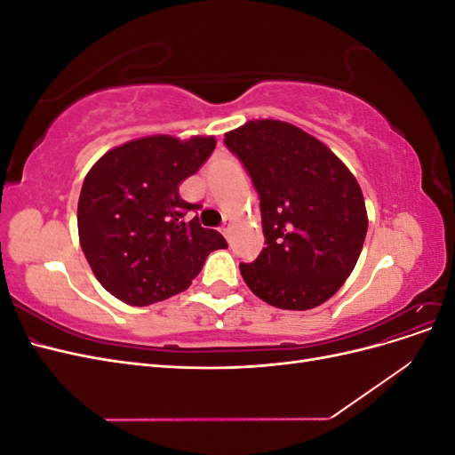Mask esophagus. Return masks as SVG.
Returning a JSON list of instances; mask_svg holds the SVG:
<instances>
[{"mask_svg": "<svg viewBox=\"0 0 455 455\" xmlns=\"http://www.w3.org/2000/svg\"><path fill=\"white\" fill-rule=\"evenodd\" d=\"M229 228H231V222H229L228 218H226V220H224V224H222V228H220V231H222L224 235L228 237V235H229Z\"/></svg>", "mask_w": 455, "mask_h": 455, "instance_id": "obj_1", "label": "esophagus"}]
</instances>
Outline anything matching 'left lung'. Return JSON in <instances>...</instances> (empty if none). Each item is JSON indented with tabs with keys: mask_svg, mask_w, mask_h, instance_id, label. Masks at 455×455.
<instances>
[{
	"mask_svg": "<svg viewBox=\"0 0 455 455\" xmlns=\"http://www.w3.org/2000/svg\"><path fill=\"white\" fill-rule=\"evenodd\" d=\"M258 191L266 249L241 275L279 309L324 304L361 256L368 216L359 182L321 140L291 123L258 119L226 134Z\"/></svg>",
	"mask_w": 455,
	"mask_h": 455,
	"instance_id": "1",
	"label": "left lung"
}]
</instances>
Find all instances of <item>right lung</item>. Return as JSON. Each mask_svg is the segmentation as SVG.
I'll use <instances>...</instances> for the list:
<instances>
[{
    "instance_id": "right-lung-1",
    "label": "right lung",
    "mask_w": 455,
    "mask_h": 455,
    "mask_svg": "<svg viewBox=\"0 0 455 455\" xmlns=\"http://www.w3.org/2000/svg\"><path fill=\"white\" fill-rule=\"evenodd\" d=\"M216 148L214 136H146L109 149L85 176L77 204L79 243L94 277L129 306L184 292L206 256L228 249L216 229L186 220L201 204L178 194Z\"/></svg>"
}]
</instances>
